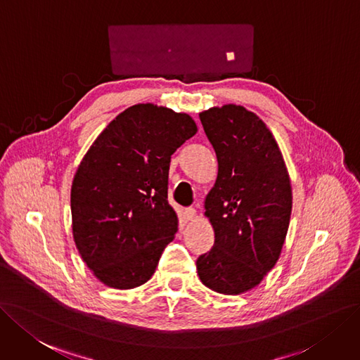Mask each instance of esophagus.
<instances>
[{
    "mask_svg": "<svg viewBox=\"0 0 360 360\" xmlns=\"http://www.w3.org/2000/svg\"><path fill=\"white\" fill-rule=\"evenodd\" d=\"M184 215H185V219H187V221H193L195 218V209L194 207H187L184 212Z\"/></svg>",
    "mask_w": 360,
    "mask_h": 360,
    "instance_id": "34e87169",
    "label": "esophagus"
}]
</instances>
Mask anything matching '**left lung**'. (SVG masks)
<instances>
[{"label": "left lung", "mask_w": 360, "mask_h": 360, "mask_svg": "<svg viewBox=\"0 0 360 360\" xmlns=\"http://www.w3.org/2000/svg\"><path fill=\"white\" fill-rule=\"evenodd\" d=\"M200 122L218 158L205 200L215 243L195 262L205 286L238 295L261 283L281 257L292 188L281 148L262 120L240 105L214 106Z\"/></svg>", "instance_id": "left-lung-1"}]
</instances>
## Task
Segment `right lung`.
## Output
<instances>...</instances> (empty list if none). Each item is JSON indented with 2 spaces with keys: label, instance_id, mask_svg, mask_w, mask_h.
Returning a JSON list of instances; mask_svg holds the SVG:
<instances>
[{
  "label": "right lung",
  "instance_id": "right-lung-1",
  "mask_svg": "<svg viewBox=\"0 0 360 360\" xmlns=\"http://www.w3.org/2000/svg\"><path fill=\"white\" fill-rule=\"evenodd\" d=\"M194 120L133 105L91 143L71 187L72 236L87 267L114 289L148 282L178 217L167 202L170 155L195 135Z\"/></svg>",
  "mask_w": 360,
  "mask_h": 360
}]
</instances>
